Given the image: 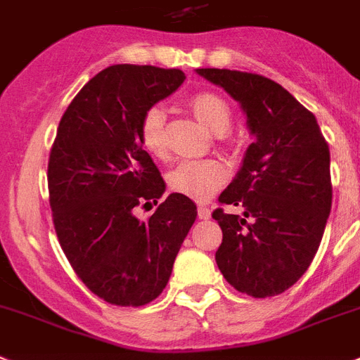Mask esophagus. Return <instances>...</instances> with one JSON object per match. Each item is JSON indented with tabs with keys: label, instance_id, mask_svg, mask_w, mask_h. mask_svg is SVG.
<instances>
[{
	"label": "esophagus",
	"instance_id": "obj_1",
	"mask_svg": "<svg viewBox=\"0 0 360 360\" xmlns=\"http://www.w3.org/2000/svg\"><path fill=\"white\" fill-rule=\"evenodd\" d=\"M198 218H200V220H207V218H211V210H210V207H205V205H200V207H198Z\"/></svg>",
	"mask_w": 360,
	"mask_h": 360
}]
</instances>
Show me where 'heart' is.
Wrapping results in <instances>:
<instances>
[{
  "mask_svg": "<svg viewBox=\"0 0 360 360\" xmlns=\"http://www.w3.org/2000/svg\"><path fill=\"white\" fill-rule=\"evenodd\" d=\"M195 116L205 127L217 134H224L231 124V109L227 101L214 92H196L189 100ZM140 140L147 153L153 156H164L165 143V110L160 105L149 107L143 112L140 124ZM226 167L217 160H187L178 164L169 173V186L174 193L195 198L210 200L211 196L226 182Z\"/></svg>",
  "mask_w": 360,
  "mask_h": 360,
  "instance_id": "heart-1",
  "label": "heart"
}]
</instances>
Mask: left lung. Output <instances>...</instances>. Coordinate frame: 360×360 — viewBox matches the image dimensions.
<instances>
[{
  "label": "left lung",
  "instance_id": "8db88e82",
  "mask_svg": "<svg viewBox=\"0 0 360 360\" xmlns=\"http://www.w3.org/2000/svg\"><path fill=\"white\" fill-rule=\"evenodd\" d=\"M196 75L238 101L255 138L218 196L244 213H213L224 235L214 260L236 291L275 297L306 273L321 245L331 211L330 149L315 116L273 79L229 69Z\"/></svg>",
  "mask_w": 360,
  "mask_h": 360
}]
</instances>
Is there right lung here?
I'll list each match as a JSON object with an SVG mask.
<instances>
[{
	"mask_svg": "<svg viewBox=\"0 0 360 360\" xmlns=\"http://www.w3.org/2000/svg\"><path fill=\"white\" fill-rule=\"evenodd\" d=\"M180 69L112 65L67 107L49 158V195L61 250L94 295L143 306L167 285L196 220L191 198L171 193L149 220L134 207L158 204L164 178L140 140L142 116L184 84Z\"/></svg>",
	"mask_w": 360,
	"mask_h": 360,
	"instance_id": "right-lung-1",
	"label": "right lung"
}]
</instances>
